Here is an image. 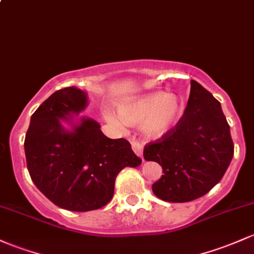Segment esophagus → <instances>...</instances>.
<instances>
[{
  "label": "esophagus",
  "instance_id": "1",
  "mask_svg": "<svg viewBox=\"0 0 254 254\" xmlns=\"http://www.w3.org/2000/svg\"><path fill=\"white\" fill-rule=\"evenodd\" d=\"M131 147H132L133 152L136 153V155H138V157L143 160V146H142V143H140V142L136 141V140H132Z\"/></svg>",
  "mask_w": 254,
  "mask_h": 254
}]
</instances>
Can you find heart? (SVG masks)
Listing matches in <instances>:
<instances>
[{
    "label": "heart",
    "instance_id": "obj_1",
    "mask_svg": "<svg viewBox=\"0 0 254 254\" xmlns=\"http://www.w3.org/2000/svg\"><path fill=\"white\" fill-rule=\"evenodd\" d=\"M181 110L182 106L176 95L154 91L119 104V117L113 111L105 110L104 118L117 127L123 123L129 125L141 123L143 135L158 140L174 129L180 118Z\"/></svg>",
    "mask_w": 254,
    "mask_h": 254
}]
</instances>
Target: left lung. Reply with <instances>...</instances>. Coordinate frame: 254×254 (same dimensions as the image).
I'll return each mask as SVG.
<instances>
[{"instance_id": "1", "label": "left lung", "mask_w": 254, "mask_h": 254, "mask_svg": "<svg viewBox=\"0 0 254 254\" xmlns=\"http://www.w3.org/2000/svg\"><path fill=\"white\" fill-rule=\"evenodd\" d=\"M233 155L230 127L221 104L195 80L176 127L143 149L147 161L163 168L153 193L169 202L191 201L208 193L224 176Z\"/></svg>"}]
</instances>
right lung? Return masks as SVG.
Returning <instances> with one entry per match:
<instances>
[{"label":"right lung","instance_id":"add662e5","mask_svg":"<svg viewBox=\"0 0 254 254\" xmlns=\"http://www.w3.org/2000/svg\"><path fill=\"white\" fill-rule=\"evenodd\" d=\"M86 106L88 95L76 86L55 91L32 114L24 142L35 186L53 204L76 212L108 204L117 175L142 163L125 138H108L91 118L76 122Z\"/></svg>","mask_w":254,"mask_h":254}]
</instances>
